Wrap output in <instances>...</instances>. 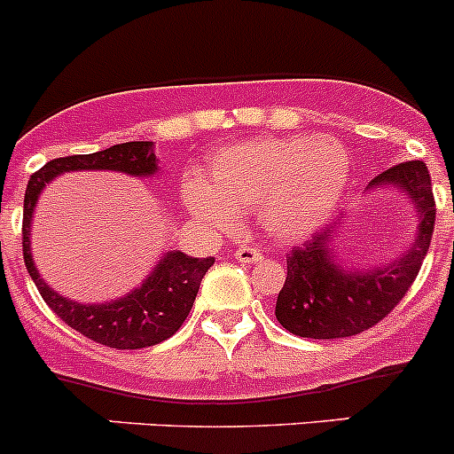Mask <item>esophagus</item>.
Wrapping results in <instances>:
<instances>
[{
	"mask_svg": "<svg viewBox=\"0 0 454 454\" xmlns=\"http://www.w3.org/2000/svg\"><path fill=\"white\" fill-rule=\"evenodd\" d=\"M235 259L241 263H257L262 259V253L253 246H241V248L235 250Z\"/></svg>",
	"mask_w": 454,
	"mask_h": 454,
	"instance_id": "1",
	"label": "esophagus"
}]
</instances>
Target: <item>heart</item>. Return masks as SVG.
<instances>
[{
    "instance_id": "1",
    "label": "heart",
    "mask_w": 454,
    "mask_h": 454,
    "mask_svg": "<svg viewBox=\"0 0 454 454\" xmlns=\"http://www.w3.org/2000/svg\"><path fill=\"white\" fill-rule=\"evenodd\" d=\"M350 179L346 148L328 137H279L226 146L208 166V184L191 179L186 204L215 231H235L257 213L281 241L310 235L337 208Z\"/></svg>"
}]
</instances>
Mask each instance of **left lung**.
Instances as JSON below:
<instances>
[{
    "label": "left lung",
    "instance_id": "left-lung-1",
    "mask_svg": "<svg viewBox=\"0 0 454 454\" xmlns=\"http://www.w3.org/2000/svg\"><path fill=\"white\" fill-rule=\"evenodd\" d=\"M397 188L412 201L417 235L399 257L384 266L357 268L337 259L333 241L339 226L317 232L288 253V275L277 297V321L308 339H339L380 324L411 290L434 228V197L424 161H403L371 179L366 191ZM341 222V219H339Z\"/></svg>",
    "mask_w": 454,
    "mask_h": 454
}]
</instances>
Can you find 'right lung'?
I'll list each match as a JSON object with an SVG mask.
<instances>
[{
    "label": "right lung",
    "mask_w": 454,
    "mask_h": 454,
    "mask_svg": "<svg viewBox=\"0 0 454 454\" xmlns=\"http://www.w3.org/2000/svg\"><path fill=\"white\" fill-rule=\"evenodd\" d=\"M153 142H126L90 155H70L48 161L43 168L30 175L24 197V226L21 246L24 263L33 277L39 294L64 324L92 339L97 344L117 350H137L155 346L173 337L186 321L201 279L213 266V257H188L179 250H168L157 262L142 286L104 303H82L64 297L42 279L30 254V222L39 195L52 179L74 170H115L133 177H153L160 173Z\"/></svg>",
    "instance_id": "add662e5"
}]
</instances>
